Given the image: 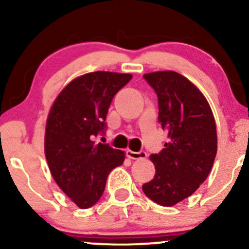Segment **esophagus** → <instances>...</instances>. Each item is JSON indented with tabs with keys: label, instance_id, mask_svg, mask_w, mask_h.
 <instances>
[{
	"label": "esophagus",
	"instance_id": "34e87169",
	"mask_svg": "<svg viewBox=\"0 0 249 249\" xmlns=\"http://www.w3.org/2000/svg\"><path fill=\"white\" fill-rule=\"evenodd\" d=\"M126 156L130 159H133V160H141V159H145L147 157L146 152L144 151H139V152H134V151L127 150L126 151Z\"/></svg>",
	"mask_w": 249,
	"mask_h": 249
}]
</instances>
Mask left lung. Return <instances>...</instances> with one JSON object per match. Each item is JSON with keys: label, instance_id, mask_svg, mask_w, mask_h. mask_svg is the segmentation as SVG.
Segmentation results:
<instances>
[{"label": "left lung", "instance_id": "8db88e82", "mask_svg": "<svg viewBox=\"0 0 249 249\" xmlns=\"http://www.w3.org/2000/svg\"><path fill=\"white\" fill-rule=\"evenodd\" d=\"M158 96V122L168 142L150 159L156 167L142 185L147 198L161 206H174L188 198L206 180L218 150L215 121L206 97L176 71L145 73Z\"/></svg>", "mask_w": 249, "mask_h": 249}]
</instances>
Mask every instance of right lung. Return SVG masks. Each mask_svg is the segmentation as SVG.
<instances>
[{"label":"right lung","mask_w":249,"mask_h":249,"mask_svg":"<svg viewBox=\"0 0 249 249\" xmlns=\"http://www.w3.org/2000/svg\"><path fill=\"white\" fill-rule=\"evenodd\" d=\"M131 78L110 71L85 73L65 85L50 107L45 158L56 184L82 210L101 199L108 173L125 159L124 151L93 138L107 127L112 98Z\"/></svg>","instance_id":"obj_1"}]
</instances>
